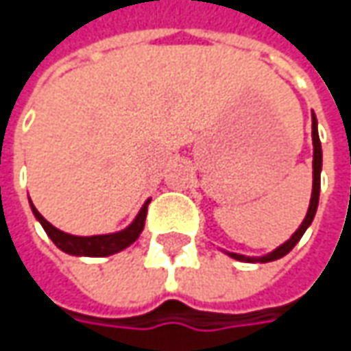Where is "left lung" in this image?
<instances>
[{"mask_svg": "<svg viewBox=\"0 0 351 351\" xmlns=\"http://www.w3.org/2000/svg\"><path fill=\"white\" fill-rule=\"evenodd\" d=\"M320 171H322V146H320V138H318V121L317 115L313 113V193H311V203H308V210L304 215L303 223L299 224V228L291 234L289 240H285L281 246H277L276 250L263 254V256H244V254H236V252H226L230 258H234L238 262H248V263H267L283 258L285 254H289L291 250L295 248V244L303 238L306 232V228L311 226L315 215L318 209V195H320Z\"/></svg>", "mask_w": 351, "mask_h": 351, "instance_id": "8db88e82", "label": "left lung"}]
</instances>
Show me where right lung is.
Segmentation results:
<instances>
[{
  "mask_svg": "<svg viewBox=\"0 0 351 351\" xmlns=\"http://www.w3.org/2000/svg\"><path fill=\"white\" fill-rule=\"evenodd\" d=\"M31 203V210H33L34 219L40 223V226L45 228V232L48 238L56 244V248H60L62 252L70 254V256H89V258H105V256H113L121 250L128 248L138 236H141L142 228H144V221H146V209L150 199L144 201V205L141 210L136 213V217L132 219V223L125 226L123 230L117 232H109V234H93V236H75L68 234L60 228L52 226L47 219L34 209L33 201Z\"/></svg>",
  "mask_w": 351,
  "mask_h": 351,
  "instance_id": "add662e5",
  "label": "right lung"
}]
</instances>
